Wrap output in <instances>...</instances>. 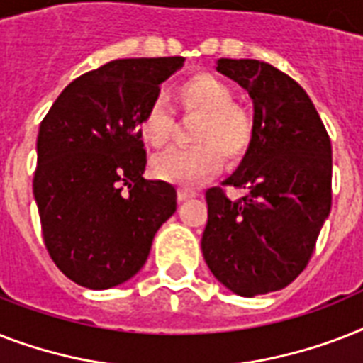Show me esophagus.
Here are the masks:
<instances>
[{
    "instance_id": "obj_1",
    "label": "esophagus",
    "mask_w": 363,
    "mask_h": 363,
    "mask_svg": "<svg viewBox=\"0 0 363 363\" xmlns=\"http://www.w3.org/2000/svg\"><path fill=\"white\" fill-rule=\"evenodd\" d=\"M196 196H198V192L196 190H188V188H179V192H177L179 201H186V199L196 198Z\"/></svg>"
}]
</instances>
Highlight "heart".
Wrapping results in <instances>:
<instances>
[{"label": "heart", "mask_w": 363, "mask_h": 363, "mask_svg": "<svg viewBox=\"0 0 363 363\" xmlns=\"http://www.w3.org/2000/svg\"><path fill=\"white\" fill-rule=\"evenodd\" d=\"M173 101L182 115L198 116L190 148H175L152 160L150 169L160 181L198 186L218 173L222 156L233 164L247 156L256 137L254 116L233 104V88L211 73H196L173 88ZM175 121L164 105L152 101L137 118L143 141L154 148L169 143Z\"/></svg>", "instance_id": "heart-1"}]
</instances>
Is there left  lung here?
Here are the masks:
<instances>
[{"label":"left lung","instance_id":"obj_1","mask_svg":"<svg viewBox=\"0 0 363 363\" xmlns=\"http://www.w3.org/2000/svg\"><path fill=\"white\" fill-rule=\"evenodd\" d=\"M216 71L254 101L256 137L224 186L205 192L209 218L201 238L213 275L252 298L288 286L307 267L332 209V141L315 105L292 77L259 60L220 58Z\"/></svg>","mask_w":363,"mask_h":363}]
</instances>
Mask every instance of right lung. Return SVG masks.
I'll return each instance as SVG.
<instances>
[{
	"instance_id": "right-lung-1",
	"label": "right lung",
	"mask_w": 363,
	"mask_h": 363,
	"mask_svg": "<svg viewBox=\"0 0 363 363\" xmlns=\"http://www.w3.org/2000/svg\"><path fill=\"white\" fill-rule=\"evenodd\" d=\"M182 64V56L109 62L69 82L39 125L33 196L43 239L81 286L105 290L131 279L175 213V188L143 179L137 118Z\"/></svg>"
}]
</instances>
